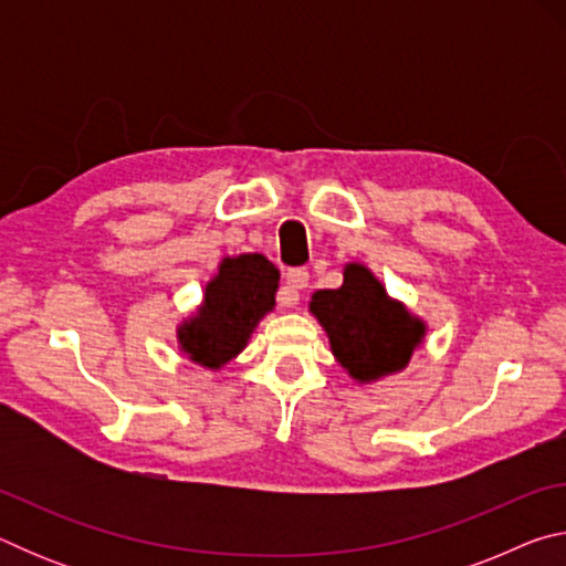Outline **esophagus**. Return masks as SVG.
<instances>
[{"instance_id":"34e87169","label":"esophagus","mask_w":566,"mask_h":566,"mask_svg":"<svg viewBox=\"0 0 566 566\" xmlns=\"http://www.w3.org/2000/svg\"><path fill=\"white\" fill-rule=\"evenodd\" d=\"M306 284H310V272L290 270L286 272V284L280 290V296H276V300H280L282 306H294L296 302H300V292Z\"/></svg>"}]
</instances>
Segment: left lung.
<instances>
[{"label":"left lung","instance_id":"left-lung-1","mask_svg":"<svg viewBox=\"0 0 566 566\" xmlns=\"http://www.w3.org/2000/svg\"><path fill=\"white\" fill-rule=\"evenodd\" d=\"M310 312L327 329L334 357L361 385L405 369L427 332L361 264L344 266L339 290L314 292Z\"/></svg>","mask_w":566,"mask_h":566}]
</instances>
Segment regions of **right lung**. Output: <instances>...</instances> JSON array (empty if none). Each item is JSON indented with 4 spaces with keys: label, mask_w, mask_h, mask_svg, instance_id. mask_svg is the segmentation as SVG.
<instances>
[{
    "label": "right lung",
    "mask_w": 566,
    "mask_h": 566,
    "mask_svg": "<svg viewBox=\"0 0 566 566\" xmlns=\"http://www.w3.org/2000/svg\"><path fill=\"white\" fill-rule=\"evenodd\" d=\"M280 270L262 254L227 256L207 284L205 304L179 327L181 352L191 361L219 369L247 347L266 312L274 310Z\"/></svg>",
    "instance_id": "obj_1"
}]
</instances>
